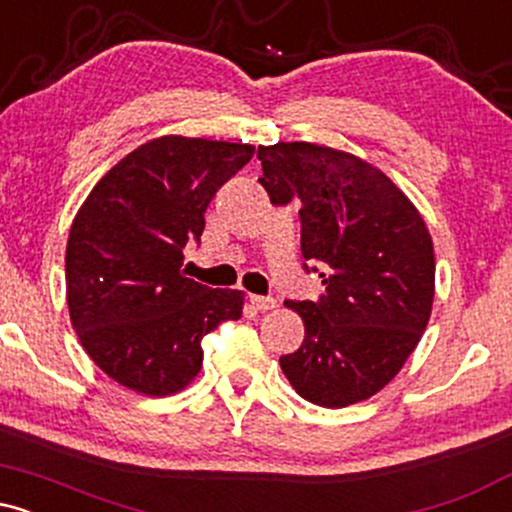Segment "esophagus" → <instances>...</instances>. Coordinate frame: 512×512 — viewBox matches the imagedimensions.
Listing matches in <instances>:
<instances>
[{
  "instance_id": "1",
  "label": "esophagus",
  "mask_w": 512,
  "mask_h": 512,
  "mask_svg": "<svg viewBox=\"0 0 512 512\" xmlns=\"http://www.w3.org/2000/svg\"><path fill=\"white\" fill-rule=\"evenodd\" d=\"M250 303H252V308L260 310V313H267V310L276 308V301L272 296H250Z\"/></svg>"
}]
</instances>
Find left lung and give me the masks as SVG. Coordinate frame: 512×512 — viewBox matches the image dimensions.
Instances as JSON below:
<instances>
[{
	"mask_svg": "<svg viewBox=\"0 0 512 512\" xmlns=\"http://www.w3.org/2000/svg\"><path fill=\"white\" fill-rule=\"evenodd\" d=\"M260 185L272 204L301 202V252L320 272L317 301H286L303 317L298 351L279 358L293 390L339 409L373 397L424 334L436 260L424 219L407 195L361 158L330 146H260Z\"/></svg>",
	"mask_w": 512,
	"mask_h": 512,
	"instance_id": "8db88e82",
	"label": "left lung"
}]
</instances>
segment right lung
<instances>
[{
    "label": "right lung",
    "mask_w": 512,
    "mask_h": 512,
    "mask_svg": "<svg viewBox=\"0 0 512 512\" xmlns=\"http://www.w3.org/2000/svg\"><path fill=\"white\" fill-rule=\"evenodd\" d=\"M255 146L151 139L98 180L67 240V305L81 346L115 383L166 397L195 380L202 339L243 315V293L182 274L204 211Z\"/></svg>",
    "instance_id": "obj_1"
}]
</instances>
